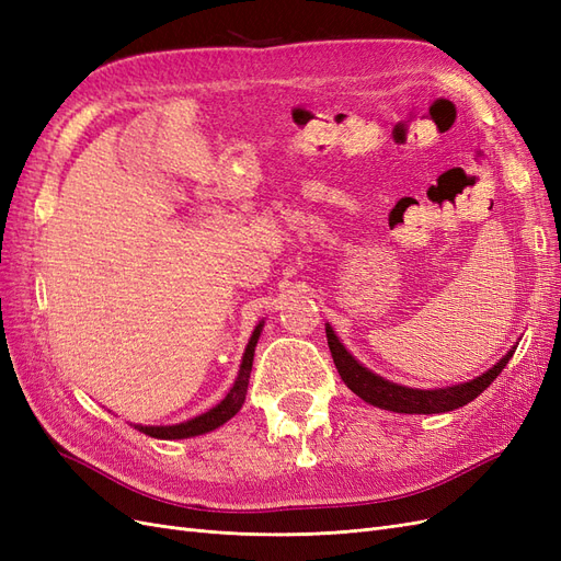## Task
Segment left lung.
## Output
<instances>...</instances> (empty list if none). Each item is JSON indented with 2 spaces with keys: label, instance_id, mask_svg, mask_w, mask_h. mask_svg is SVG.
I'll return each mask as SVG.
<instances>
[{
  "label": "left lung",
  "instance_id": "1",
  "mask_svg": "<svg viewBox=\"0 0 561 561\" xmlns=\"http://www.w3.org/2000/svg\"><path fill=\"white\" fill-rule=\"evenodd\" d=\"M325 332H328V346L332 353V360L336 365V371L339 377H342V381L365 402L379 407V410L398 412V414H443V412L458 410V407L468 404L470 400L478 398L482 390L489 388V383L501 375L503 367L513 358V353L517 348L513 346L494 367H489L480 377H474L470 381L445 386V388H410V386L388 381L375 375L371 369H367L360 360H355L351 351H346V346L339 342V336L334 334L330 322H325Z\"/></svg>",
  "mask_w": 561,
  "mask_h": 561
}]
</instances>
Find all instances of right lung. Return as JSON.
Masks as SVG:
<instances>
[{
  "mask_svg": "<svg viewBox=\"0 0 561 561\" xmlns=\"http://www.w3.org/2000/svg\"><path fill=\"white\" fill-rule=\"evenodd\" d=\"M264 328V320L257 322V328L252 330L250 334V342L243 351V358H241V367H239V377H236L233 386L229 388V393L225 396V400H219L213 410L203 412L190 421H182V423H173V426H135L140 433L149 435V437H157V439H184V437H196V435H206L219 426H225V423L239 414V410L245 402V393H248V381H250V371H252V358H254V346L260 342V334Z\"/></svg>",
  "mask_w": 561,
  "mask_h": 561,
  "instance_id": "right-lung-1",
  "label": "right lung"
}]
</instances>
